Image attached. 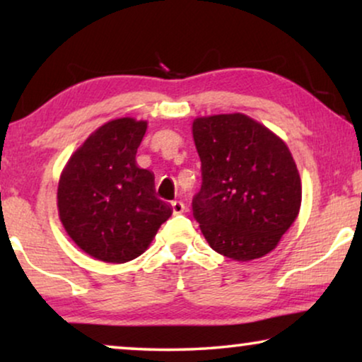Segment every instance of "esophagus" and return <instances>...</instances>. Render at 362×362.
<instances>
[{
    "label": "esophagus",
    "mask_w": 362,
    "mask_h": 362,
    "mask_svg": "<svg viewBox=\"0 0 362 362\" xmlns=\"http://www.w3.org/2000/svg\"><path fill=\"white\" fill-rule=\"evenodd\" d=\"M171 207H173V212H175V214H182V212H185V204H182L181 201H173L171 202Z\"/></svg>",
    "instance_id": "obj_1"
}]
</instances>
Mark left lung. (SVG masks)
<instances>
[{
  "instance_id": "left-lung-1",
  "label": "left lung",
  "mask_w": 362,
  "mask_h": 362,
  "mask_svg": "<svg viewBox=\"0 0 362 362\" xmlns=\"http://www.w3.org/2000/svg\"><path fill=\"white\" fill-rule=\"evenodd\" d=\"M202 185L192 214L221 255L247 262L269 254L301 204L293 156L275 133L244 113L192 122Z\"/></svg>"
}]
</instances>
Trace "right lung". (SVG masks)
Listing matches in <instances>:
<instances>
[{
	"instance_id": "obj_1",
	"label": "right lung",
	"mask_w": 362,
	"mask_h": 362,
	"mask_svg": "<svg viewBox=\"0 0 362 362\" xmlns=\"http://www.w3.org/2000/svg\"><path fill=\"white\" fill-rule=\"evenodd\" d=\"M145 132L146 122L130 117L105 123L74 153L59 180L64 229L97 260L136 259L173 212L156 197L155 175L136 165Z\"/></svg>"
}]
</instances>
